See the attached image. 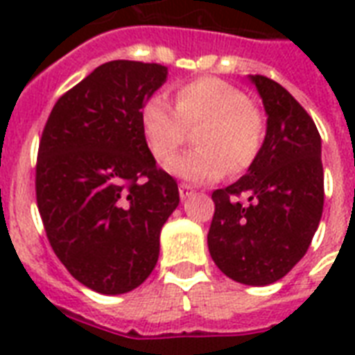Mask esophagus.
<instances>
[{
  "mask_svg": "<svg viewBox=\"0 0 355 355\" xmlns=\"http://www.w3.org/2000/svg\"><path fill=\"white\" fill-rule=\"evenodd\" d=\"M178 193H180V197H182V199H188L189 195L193 193V188H191V186H188V184H180V186H178Z\"/></svg>",
  "mask_w": 355,
  "mask_h": 355,
  "instance_id": "esophagus-1",
  "label": "esophagus"
}]
</instances>
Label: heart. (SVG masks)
I'll return each mask as SVG.
<instances>
[{
  "label": "heart",
  "instance_id": "b5f03b06",
  "mask_svg": "<svg viewBox=\"0 0 355 355\" xmlns=\"http://www.w3.org/2000/svg\"><path fill=\"white\" fill-rule=\"evenodd\" d=\"M139 121L156 160H167L188 139L199 147L175 156L167 167L193 182H211L228 169L241 173L258 160L265 141V116L237 86L216 77H199L178 86L175 107L166 97L144 103Z\"/></svg>",
  "mask_w": 355,
  "mask_h": 355
}]
</instances>
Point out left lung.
Masks as SVG:
<instances>
[{
	"label": "left lung",
	"mask_w": 355,
	"mask_h": 355,
	"mask_svg": "<svg viewBox=\"0 0 355 355\" xmlns=\"http://www.w3.org/2000/svg\"><path fill=\"white\" fill-rule=\"evenodd\" d=\"M252 83L269 116L263 149L237 182L211 193L208 248L228 278L269 286L308 252L324 206V171L311 116L276 80L254 75Z\"/></svg>",
	"instance_id": "left-lung-1"
}]
</instances>
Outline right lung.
Wrapping results in <instances>:
<instances>
[{"label": "right lung", "mask_w": 355, "mask_h": 355, "mask_svg": "<svg viewBox=\"0 0 355 355\" xmlns=\"http://www.w3.org/2000/svg\"><path fill=\"white\" fill-rule=\"evenodd\" d=\"M166 75L156 62L103 64L58 97L42 130L35 188L44 230L69 275L103 295L147 280L180 200L139 121Z\"/></svg>", "instance_id": "1"}]
</instances>
